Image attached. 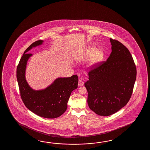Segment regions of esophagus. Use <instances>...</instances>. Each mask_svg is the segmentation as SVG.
<instances>
[{"mask_svg":"<svg viewBox=\"0 0 150 150\" xmlns=\"http://www.w3.org/2000/svg\"><path fill=\"white\" fill-rule=\"evenodd\" d=\"M83 82L81 80L79 79L78 81V86H82L83 85Z\"/></svg>","mask_w":150,"mask_h":150,"instance_id":"esophagus-1","label":"esophagus"}]
</instances>
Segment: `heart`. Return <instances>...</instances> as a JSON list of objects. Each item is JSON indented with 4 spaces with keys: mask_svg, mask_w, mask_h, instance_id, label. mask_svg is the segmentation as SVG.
<instances>
[{
    "mask_svg": "<svg viewBox=\"0 0 150 150\" xmlns=\"http://www.w3.org/2000/svg\"><path fill=\"white\" fill-rule=\"evenodd\" d=\"M82 57L83 58H88L91 57L88 67L91 69H93L97 67L103 60L104 54L101 50H96V48L90 47L86 49Z\"/></svg>",
    "mask_w": 150,
    "mask_h": 150,
    "instance_id": "heart-1",
    "label": "heart"
}]
</instances>
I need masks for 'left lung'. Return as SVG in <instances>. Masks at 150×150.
Listing matches in <instances>:
<instances>
[{"instance_id":"8db88e82","label":"left lung","mask_w":150,"mask_h":150,"mask_svg":"<svg viewBox=\"0 0 150 150\" xmlns=\"http://www.w3.org/2000/svg\"><path fill=\"white\" fill-rule=\"evenodd\" d=\"M112 52L106 61L88 72L85 83L89 108L96 114L107 116L127 104L133 92L137 70L127 48L110 38Z\"/></svg>"}]
</instances>
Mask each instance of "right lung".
I'll use <instances>...</instances> for the list:
<instances>
[{
    "label": "right lung",
    "mask_w": 150,
    "mask_h": 150,
    "mask_svg": "<svg viewBox=\"0 0 150 150\" xmlns=\"http://www.w3.org/2000/svg\"><path fill=\"white\" fill-rule=\"evenodd\" d=\"M43 42H34L25 51L17 67L16 78L21 99L29 110L44 118H57L66 111L71 93L78 87V78L77 75L59 78L47 88L40 91L30 87L25 80V71L27 62L32 54L27 52Z\"/></svg>",
    "instance_id": "1"
}]
</instances>
